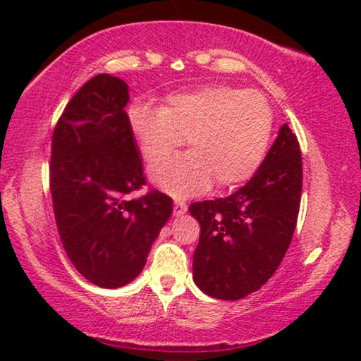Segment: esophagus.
I'll return each instance as SVG.
<instances>
[{
	"mask_svg": "<svg viewBox=\"0 0 361 361\" xmlns=\"http://www.w3.org/2000/svg\"><path fill=\"white\" fill-rule=\"evenodd\" d=\"M185 212H187V205L182 204V202H177V204L174 205V215L180 216V215H184Z\"/></svg>",
	"mask_w": 361,
	"mask_h": 361,
	"instance_id": "esophagus-1",
	"label": "esophagus"
}]
</instances>
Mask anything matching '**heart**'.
Segmentation results:
<instances>
[{
	"instance_id": "b5f03b06",
	"label": "heart",
	"mask_w": 361,
	"mask_h": 361,
	"mask_svg": "<svg viewBox=\"0 0 361 361\" xmlns=\"http://www.w3.org/2000/svg\"><path fill=\"white\" fill-rule=\"evenodd\" d=\"M128 125L147 164L161 161L188 137L190 153L149 171L157 187L184 199L214 182L230 189L248 180L268 152L274 118L259 92L219 83L174 93L161 108L136 103L128 110Z\"/></svg>"
}]
</instances>
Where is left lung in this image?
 Returning a JSON list of instances; mask_svg holds the SVG:
<instances>
[{"label":"left lung","instance_id":"obj_1","mask_svg":"<svg viewBox=\"0 0 361 361\" xmlns=\"http://www.w3.org/2000/svg\"><path fill=\"white\" fill-rule=\"evenodd\" d=\"M302 190V157L288 125L246 184L225 199L195 202L200 224L194 283L221 300L243 299L268 283L293 240Z\"/></svg>","mask_w":361,"mask_h":361}]
</instances>
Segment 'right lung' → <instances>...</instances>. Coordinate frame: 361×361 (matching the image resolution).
Masks as SVG:
<instances>
[{
    "instance_id": "right-lung-1",
    "label": "right lung",
    "mask_w": 361,
    "mask_h": 361,
    "mask_svg": "<svg viewBox=\"0 0 361 361\" xmlns=\"http://www.w3.org/2000/svg\"><path fill=\"white\" fill-rule=\"evenodd\" d=\"M128 92L110 73L90 78L52 136L51 194L63 250L83 278L105 289L140 276L174 204L157 190L126 199L146 184L125 111Z\"/></svg>"
}]
</instances>
